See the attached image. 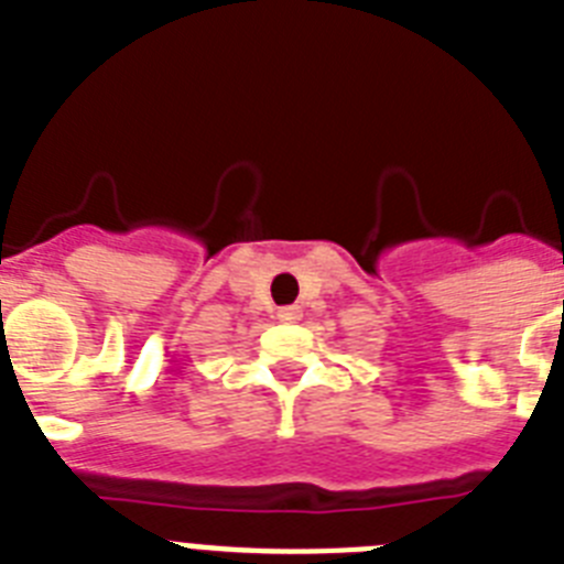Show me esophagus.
<instances>
[{
  "mask_svg": "<svg viewBox=\"0 0 564 564\" xmlns=\"http://www.w3.org/2000/svg\"><path fill=\"white\" fill-rule=\"evenodd\" d=\"M276 318H279V322H299V318H302V307H296V305L279 307Z\"/></svg>",
  "mask_w": 564,
  "mask_h": 564,
  "instance_id": "obj_1",
  "label": "esophagus"
}]
</instances>
